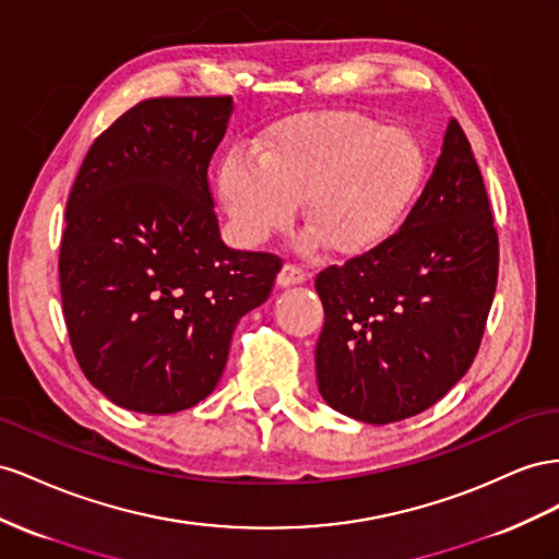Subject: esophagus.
Listing matches in <instances>:
<instances>
[{"mask_svg": "<svg viewBox=\"0 0 559 559\" xmlns=\"http://www.w3.org/2000/svg\"><path fill=\"white\" fill-rule=\"evenodd\" d=\"M305 281H307V274L297 264H283L278 271V278H276L281 288H290V285H299Z\"/></svg>", "mask_w": 559, "mask_h": 559, "instance_id": "obj_1", "label": "esophagus"}]
</instances>
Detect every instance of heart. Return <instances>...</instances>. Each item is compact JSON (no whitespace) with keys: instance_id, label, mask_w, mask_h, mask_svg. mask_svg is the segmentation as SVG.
Masks as SVG:
<instances>
[{"instance_id":"1","label":"heart","mask_w":559,"mask_h":559,"mask_svg":"<svg viewBox=\"0 0 559 559\" xmlns=\"http://www.w3.org/2000/svg\"><path fill=\"white\" fill-rule=\"evenodd\" d=\"M417 135L358 111H316L283 121L258 145L234 152L217 189L243 246H260L290 225L297 203L311 227L307 246L360 254L401 227L424 180Z\"/></svg>"}]
</instances>
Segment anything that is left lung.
<instances>
[{
	"instance_id": "left-lung-1",
	"label": "left lung",
	"mask_w": 559,
	"mask_h": 559,
	"mask_svg": "<svg viewBox=\"0 0 559 559\" xmlns=\"http://www.w3.org/2000/svg\"><path fill=\"white\" fill-rule=\"evenodd\" d=\"M499 236L480 168L450 119L433 173L393 236L316 276L323 401L365 424L436 405L480 346L497 290Z\"/></svg>"
}]
</instances>
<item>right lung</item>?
Masks as SVG:
<instances>
[{"mask_svg": "<svg viewBox=\"0 0 559 559\" xmlns=\"http://www.w3.org/2000/svg\"><path fill=\"white\" fill-rule=\"evenodd\" d=\"M231 111L229 95L142 100L95 138L70 191L58 271L72 350L131 412L211 395L236 323L281 271L219 238L209 164Z\"/></svg>", "mask_w": 559, "mask_h": 559, "instance_id": "obj_1", "label": "right lung"}]
</instances>
